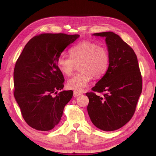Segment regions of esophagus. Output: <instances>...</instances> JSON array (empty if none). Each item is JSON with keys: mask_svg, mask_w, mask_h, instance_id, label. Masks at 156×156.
Returning a JSON list of instances; mask_svg holds the SVG:
<instances>
[{"mask_svg": "<svg viewBox=\"0 0 156 156\" xmlns=\"http://www.w3.org/2000/svg\"><path fill=\"white\" fill-rule=\"evenodd\" d=\"M83 93L80 92H78V91H73V97L76 98V97H78L79 96L82 95Z\"/></svg>", "mask_w": 156, "mask_h": 156, "instance_id": "obj_1", "label": "esophagus"}]
</instances>
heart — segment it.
Wrapping results in <instances>:
<instances>
[{"label": "heart", "mask_w": 156, "mask_h": 156, "mask_svg": "<svg viewBox=\"0 0 156 156\" xmlns=\"http://www.w3.org/2000/svg\"><path fill=\"white\" fill-rule=\"evenodd\" d=\"M71 57L60 55L56 60L59 69L64 75L70 76L79 64L80 72L69 79L68 87L78 91H83L94 76L101 77L108 67L110 55L105 46L96 42L84 40L72 46L69 49Z\"/></svg>", "instance_id": "b5f03b06"}]
</instances>
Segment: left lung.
Masks as SVG:
<instances>
[{
    "label": "left lung",
    "instance_id": "8db88e82",
    "mask_svg": "<svg viewBox=\"0 0 156 156\" xmlns=\"http://www.w3.org/2000/svg\"><path fill=\"white\" fill-rule=\"evenodd\" d=\"M94 35L105 37L110 60L105 74L92 88V92L86 93L89 99L87 111L94 126L111 131L133 117L142 92V75L133 49L119 35L112 32ZM96 92L102 96L96 95Z\"/></svg>",
    "mask_w": 156,
    "mask_h": 156
}]
</instances>
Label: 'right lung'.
I'll return each instance as SVG.
<instances>
[{"mask_svg":"<svg viewBox=\"0 0 156 156\" xmlns=\"http://www.w3.org/2000/svg\"><path fill=\"white\" fill-rule=\"evenodd\" d=\"M79 34L45 33L33 37L19 56L13 72V95L26 123L39 131H49L60 121L73 96L64 90V78L56 60Z\"/></svg>","mask_w":156,"mask_h":156,"instance_id":"obj_1","label":"right lung"}]
</instances>
